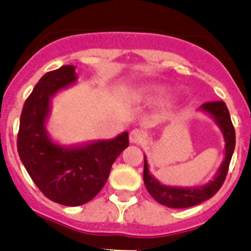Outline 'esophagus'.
Wrapping results in <instances>:
<instances>
[{
  "mask_svg": "<svg viewBox=\"0 0 251 251\" xmlns=\"http://www.w3.org/2000/svg\"><path fill=\"white\" fill-rule=\"evenodd\" d=\"M146 135L142 130H138V128H135L130 132V142L131 143H140L145 140Z\"/></svg>",
  "mask_w": 251,
  "mask_h": 251,
  "instance_id": "34e87169",
  "label": "esophagus"
}]
</instances>
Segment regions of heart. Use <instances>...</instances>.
Wrapping results in <instances>:
<instances>
[{
	"label": "heart",
	"mask_w": 251,
	"mask_h": 251,
	"mask_svg": "<svg viewBox=\"0 0 251 251\" xmlns=\"http://www.w3.org/2000/svg\"><path fill=\"white\" fill-rule=\"evenodd\" d=\"M169 92V88L160 83H146L137 87L133 91V97L138 100H154L165 96Z\"/></svg>",
	"instance_id": "heart-1"
}]
</instances>
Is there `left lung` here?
Instances as JSON below:
<instances>
[{
    "label": "left lung",
    "instance_id": "8db88e82",
    "mask_svg": "<svg viewBox=\"0 0 251 251\" xmlns=\"http://www.w3.org/2000/svg\"><path fill=\"white\" fill-rule=\"evenodd\" d=\"M199 111L207 114L213 119L218 127L221 128L225 138V159L218 168L217 173L212 180L201 186H169L158 181L150 173L147 157L145 154V169H143V181L146 189L153 199L160 205L170 208H186L199 205L203 201L212 198L221 189L226 175L228 173L230 159L235 147V131L230 120L229 111L225 101H211L205 103L199 108Z\"/></svg>",
    "mask_w": 251,
    "mask_h": 251
}]
</instances>
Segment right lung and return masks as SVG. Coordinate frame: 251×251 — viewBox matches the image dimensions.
Returning <instances> with one entry per match:
<instances>
[{
  "mask_svg": "<svg viewBox=\"0 0 251 251\" xmlns=\"http://www.w3.org/2000/svg\"><path fill=\"white\" fill-rule=\"evenodd\" d=\"M77 83L76 67L61 66L44 75L25 100L19 123L18 154L39 190L53 202L81 206L103 189L111 165L128 146V133L110 140L64 146L46 125L56 93Z\"/></svg>",
  "mask_w": 251,
  "mask_h": 251,
  "instance_id": "add662e5",
  "label": "right lung"
}]
</instances>
